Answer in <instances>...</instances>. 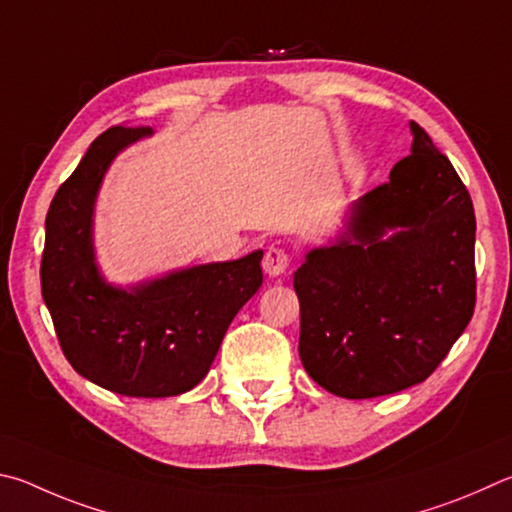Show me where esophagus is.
Here are the masks:
<instances>
[{"label": "esophagus", "instance_id": "obj_1", "mask_svg": "<svg viewBox=\"0 0 512 512\" xmlns=\"http://www.w3.org/2000/svg\"><path fill=\"white\" fill-rule=\"evenodd\" d=\"M290 267V254L281 247H270L265 251V258H263V270L265 274L270 276H281L288 272Z\"/></svg>", "mask_w": 512, "mask_h": 512}]
</instances>
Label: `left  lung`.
Instances as JSON below:
<instances>
[{
    "mask_svg": "<svg viewBox=\"0 0 512 512\" xmlns=\"http://www.w3.org/2000/svg\"><path fill=\"white\" fill-rule=\"evenodd\" d=\"M409 128L411 155L353 204L342 236L308 251L294 272L301 362L339 398L427 380L477 301L470 193L429 134L414 121Z\"/></svg>",
    "mask_w": 512,
    "mask_h": 512,
    "instance_id": "8db88e82",
    "label": "left lung"
}]
</instances>
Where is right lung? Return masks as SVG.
Instances as JSON below:
<instances>
[{"mask_svg":"<svg viewBox=\"0 0 512 512\" xmlns=\"http://www.w3.org/2000/svg\"><path fill=\"white\" fill-rule=\"evenodd\" d=\"M150 128L114 125L80 159L47 213L42 299L74 371L130 398H168L204 380L238 310L263 285V251L116 288L98 272L94 204L112 159Z\"/></svg>","mask_w":512,"mask_h":512,"instance_id":"right-lung-1","label":"right lung"}]
</instances>
